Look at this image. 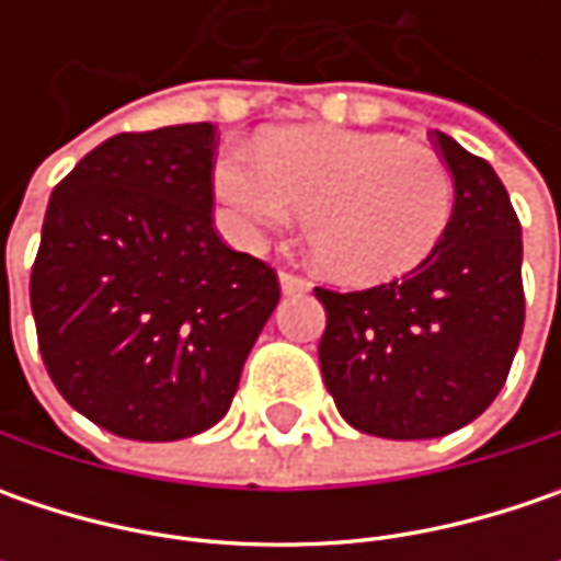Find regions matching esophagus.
<instances>
[{"label": "esophagus", "instance_id": "34e87169", "mask_svg": "<svg viewBox=\"0 0 561 561\" xmlns=\"http://www.w3.org/2000/svg\"><path fill=\"white\" fill-rule=\"evenodd\" d=\"M280 290H284V296H299V293L309 290V280L299 274H290V271H280Z\"/></svg>", "mask_w": 561, "mask_h": 561}]
</instances>
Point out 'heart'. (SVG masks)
Masks as SVG:
<instances>
[{"label": "heart", "instance_id": "obj_1", "mask_svg": "<svg viewBox=\"0 0 561 561\" xmlns=\"http://www.w3.org/2000/svg\"><path fill=\"white\" fill-rule=\"evenodd\" d=\"M215 193L243 243L302 211L312 262L340 284H380L421 265L443 240L456 181L440 156L399 134L287 127L259 159L230 146Z\"/></svg>", "mask_w": 561, "mask_h": 561}]
</instances>
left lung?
Returning a JSON list of instances; mask_svg holds the SVG:
<instances>
[{
  "label": "left lung",
  "mask_w": 561,
  "mask_h": 561,
  "mask_svg": "<svg viewBox=\"0 0 561 561\" xmlns=\"http://www.w3.org/2000/svg\"><path fill=\"white\" fill-rule=\"evenodd\" d=\"M434 146L456 181L434 252L368 290L314 287L328 312L324 387L362 434L431 440L474 421L506 383L525 328L522 225L496 171L446 134Z\"/></svg>",
  "instance_id": "8db88e82"
}]
</instances>
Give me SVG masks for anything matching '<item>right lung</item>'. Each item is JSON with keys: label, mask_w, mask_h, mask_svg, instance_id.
<instances>
[{"label": "right lung", "mask_w": 561, "mask_h": 561, "mask_svg": "<svg viewBox=\"0 0 561 561\" xmlns=\"http://www.w3.org/2000/svg\"><path fill=\"white\" fill-rule=\"evenodd\" d=\"M215 124L118 134L55 186L31 271L46 371L127 440L218 424L280 299L262 259L215 230Z\"/></svg>", "instance_id": "1"}]
</instances>
